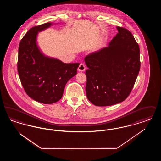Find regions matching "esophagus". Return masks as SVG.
<instances>
[{"label":"esophagus","mask_w":161,"mask_h":161,"mask_svg":"<svg viewBox=\"0 0 161 161\" xmlns=\"http://www.w3.org/2000/svg\"><path fill=\"white\" fill-rule=\"evenodd\" d=\"M85 70H86V66H85V65H84V64H83V63H81V64H80V66H78V70L80 71V72H84Z\"/></svg>","instance_id":"obj_1"}]
</instances>
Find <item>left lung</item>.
Listing matches in <instances>:
<instances>
[{"label": "left lung", "instance_id": "obj_1", "mask_svg": "<svg viewBox=\"0 0 161 161\" xmlns=\"http://www.w3.org/2000/svg\"><path fill=\"white\" fill-rule=\"evenodd\" d=\"M108 46L87 55L84 61L87 99L97 106H108L125 100L140 69V51L130 31L119 26Z\"/></svg>", "mask_w": 161, "mask_h": 161}]
</instances>
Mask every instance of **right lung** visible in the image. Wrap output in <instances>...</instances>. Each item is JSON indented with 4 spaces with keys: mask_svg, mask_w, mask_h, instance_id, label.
<instances>
[{
    "mask_svg": "<svg viewBox=\"0 0 161 161\" xmlns=\"http://www.w3.org/2000/svg\"><path fill=\"white\" fill-rule=\"evenodd\" d=\"M48 22L31 28L19 46L17 70L26 94L43 104H53L60 100L67 82L77 74L79 63H64L46 56L38 47V32L51 26Z\"/></svg>",
    "mask_w": 161,
    "mask_h": 161,
    "instance_id": "1",
    "label": "right lung"
}]
</instances>
